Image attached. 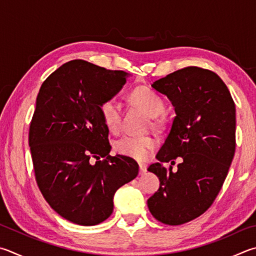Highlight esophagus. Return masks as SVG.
<instances>
[{
    "mask_svg": "<svg viewBox=\"0 0 256 256\" xmlns=\"http://www.w3.org/2000/svg\"><path fill=\"white\" fill-rule=\"evenodd\" d=\"M138 168H140V174L146 172V164H138Z\"/></svg>",
    "mask_w": 256,
    "mask_h": 256,
    "instance_id": "esophagus-1",
    "label": "esophagus"
}]
</instances>
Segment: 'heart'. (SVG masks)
<instances>
[{
    "label": "heart",
    "mask_w": 256,
    "mask_h": 256,
    "mask_svg": "<svg viewBox=\"0 0 256 256\" xmlns=\"http://www.w3.org/2000/svg\"><path fill=\"white\" fill-rule=\"evenodd\" d=\"M131 100L150 118H156L164 110V100L154 90L148 87L136 88L131 94ZM100 113L110 131L118 132L120 126V106L115 98L106 100L100 105ZM156 140L151 136H125L114 143V148L120 154L133 159H146L148 151L154 148Z\"/></svg>",
    "instance_id": "b5f03b06"
}]
</instances>
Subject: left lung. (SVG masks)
Returning <instances> with one entry per match:
<instances>
[{"label":"left lung","mask_w":256,"mask_h":256,"mask_svg":"<svg viewBox=\"0 0 256 256\" xmlns=\"http://www.w3.org/2000/svg\"><path fill=\"white\" fill-rule=\"evenodd\" d=\"M151 87L166 96L176 118L159 162L148 171L160 180L158 192L148 199L152 216L166 225H181L194 220L212 206L222 189L235 153V104L228 88L214 72L187 67ZM182 158L178 170H166Z\"/></svg>","instance_id":"obj_1"}]
</instances>
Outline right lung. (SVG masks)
I'll return each instance as SVG.
<instances>
[{
	"mask_svg": "<svg viewBox=\"0 0 256 256\" xmlns=\"http://www.w3.org/2000/svg\"><path fill=\"white\" fill-rule=\"evenodd\" d=\"M128 76L72 60L51 74L36 96L29 130L36 184L50 207L74 224L108 220L116 190L138 174L131 158L110 156L108 128L100 113V105Z\"/></svg>",
	"mask_w": 256,
	"mask_h": 256,
	"instance_id": "add662e5",
	"label": "right lung"
}]
</instances>
